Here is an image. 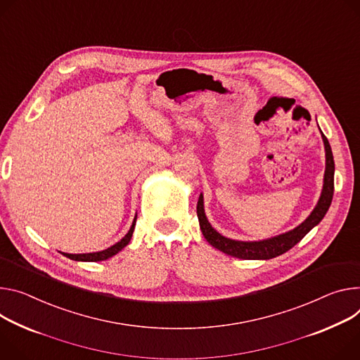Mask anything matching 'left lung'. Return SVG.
<instances>
[{"label": "left lung", "mask_w": 360, "mask_h": 360, "mask_svg": "<svg viewBox=\"0 0 360 360\" xmlns=\"http://www.w3.org/2000/svg\"><path fill=\"white\" fill-rule=\"evenodd\" d=\"M321 132V130H320ZM321 138L324 142V150H326V171H324V179H323V189L320 193V198L311 214L294 230L280 234L277 237H271L267 240L261 241H237L226 238L221 236L217 230H214L212 225L208 222L205 211H204V197L202 193L198 198L197 205V214L202 236L205 240L217 250L225 252L226 255L243 258V259H270L277 255L284 254L290 248L296 245L313 226H316L323 217L328 212L332 200H333V191H335V160L330 143L321 132Z\"/></svg>", "instance_id": "obj_1"}]
</instances>
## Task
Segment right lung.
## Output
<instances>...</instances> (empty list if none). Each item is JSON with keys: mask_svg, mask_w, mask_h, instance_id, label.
Returning a JSON list of instances; mask_svg holds the SVG:
<instances>
[{"mask_svg": "<svg viewBox=\"0 0 360 360\" xmlns=\"http://www.w3.org/2000/svg\"><path fill=\"white\" fill-rule=\"evenodd\" d=\"M135 224H136V217L132 222V226H130V230L127 231V234L119 241L116 243L115 245L103 250V251H97V252H87V254H69V252H63V255H66L68 258L70 259H75V261H103V259H108L110 257H113L115 254H117L119 251H122L130 241V238H132V234H134V230H135Z\"/></svg>", "mask_w": 360, "mask_h": 360, "instance_id": "add662e5", "label": "right lung"}]
</instances>
